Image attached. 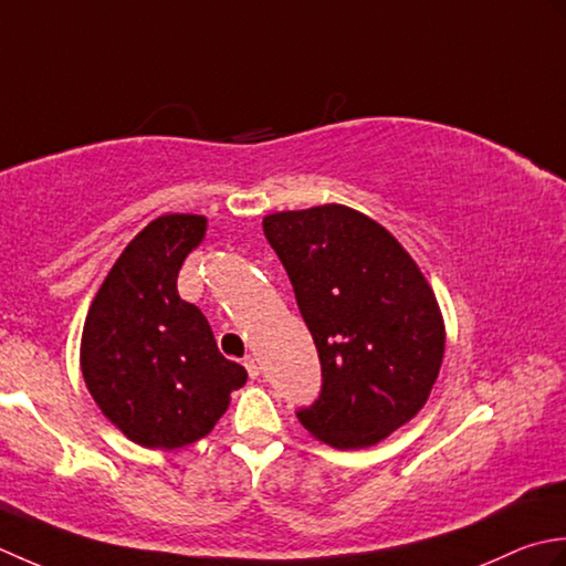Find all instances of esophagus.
Here are the masks:
<instances>
[{
  "label": "esophagus",
  "instance_id": "34e87169",
  "mask_svg": "<svg viewBox=\"0 0 566 566\" xmlns=\"http://www.w3.org/2000/svg\"><path fill=\"white\" fill-rule=\"evenodd\" d=\"M244 366H247V371H249V376L251 378H259V374H261V366H259V361L253 359V356H247L244 359Z\"/></svg>",
  "mask_w": 566,
  "mask_h": 566
}]
</instances>
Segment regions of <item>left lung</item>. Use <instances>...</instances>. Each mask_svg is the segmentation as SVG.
<instances>
[{
    "instance_id": "8db88e82",
    "label": "left lung",
    "mask_w": 566,
    "mask_h": 566,
    "mask_svg": "<svg viewBox=\"0 0 566 566\" xmlns=\"http://www.w3.org/2000/svg\"><path fill=\"white\" fill-rule=\"evenodd\" d=\"M322 364V394L297 412L334 449H364L410 422L444 359V319L418 263L347 205L263 217Z\"/></svg>"
}]
</instances>
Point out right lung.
I'll list each match as a JSON object with an SVG mask.
<instances>
[{
	"label": "right lung",
	"mask_w": 566,
	"mask_h": 566,
	"mask_svg": "<svg viewBox=\"0 0 566 566\" xmlns=\"http://www.w3.org/2000/svg\"><path fill=\"white\" fill-rule=\"evenodd\" d=\"M207 217L164 214L138 232L87 310L80 368L102 415L148 449H180L212 432L247 368L224 359L178 273L202 244Z\"/></svg>",
	"instance_id": "add662e5"
}]
</instances>
